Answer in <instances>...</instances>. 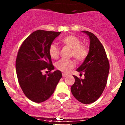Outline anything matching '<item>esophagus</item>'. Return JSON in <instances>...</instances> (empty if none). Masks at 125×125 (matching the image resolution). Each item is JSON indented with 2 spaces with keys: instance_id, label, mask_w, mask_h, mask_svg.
<instances>
[{
  "instance_id": "1",
  "label": "esophagus",
  "mask_w": 125,
  "mask_h": 125,
  "mask_svg": "<svg viewBox=\"0 0 125 125\" xmlns=\"http://www.w3.org/2000/svg\"><path fill=\"white\" fill-rule=\"evenodd\" d=\"M67 75H68V74H65V73H62V76L64 77H66Z\"/></svg>"
}]
</instances>
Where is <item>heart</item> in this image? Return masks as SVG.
I'll return each mask as SVG.
<instances>
[{
  "label": "heart",
  "instance_id": "b5f03b06",
  "mask_svg": "<svg viewBox=\"0 0 125 125\" xmlns=\"http://www.w3.org/2000/svg\"><path fill=\"white\" fill-rule=\"evenodd\" d=\"M60 43L63 46L69 47L71 50V56L75 60L82 62L85 60L88 54V49L86 45L81 44V40L74 35H68L60 39ZM59 49L56 45L52 44L49 48V54L53 59H57L59 57ZM55 67L58 70L63 73H68L75 66V62L73 60L61 59L55 63Z\"/></svg>",
  "mask_w": 125,
  "mask_h": 125
}]
</instances>
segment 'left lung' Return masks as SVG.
I'll return each mask as SVG.
<instances>
[{
    "mask_svg": "<svg viewBox=\"0 0 125 125\" xmlns=\"http://www.w3.org/2000/svg\"><path fill=\"white\" fill-rule=\"evenodd\" d=\"M83 32L89 37V51L77 71L83 73L85 79L74 75L75 82L71 87V91L78 101L89 104L96 101L105 88L109 71V63L104 47L97 37L88 31Z\"/></svg>",
    "mask_w": 125,
    "mask_h": 125,
    "instance_id": "obj_1",
    "label": "left lung"
}]
</instances>
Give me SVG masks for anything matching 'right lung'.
<instances>
[{
  "mask_svg": "<svg viewBox=\"0 0 125 125\" xmlns=\"http://www.w3.org/2000/svg\"><path fill=\"white\" fill-rule=\"evenodd\" d=\"M61 32L37 30L21 45L16 60L19 83L24 94L31 101L41 103L48 100L54 92L62 77L54 69L49 54V48ZM43 70L50 73L43 75ZM47 72V71H46Z\"/></svg>",
  "mask_w": 125,
  "mask_h": 125,
  "instance_id": "obj_1",
  "label": "right lung"
}]
</instances>
